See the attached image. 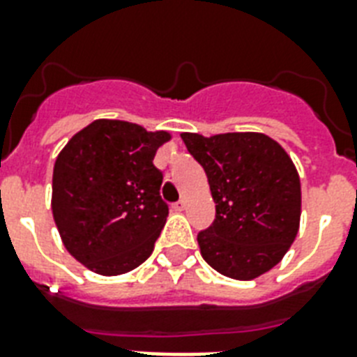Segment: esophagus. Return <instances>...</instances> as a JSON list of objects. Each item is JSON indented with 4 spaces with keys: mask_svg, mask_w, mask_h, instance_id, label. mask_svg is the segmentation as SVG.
Here are the masks:
<instances>
[{
    "mask_svg": "<svg viewBox=\"0 0 357 357\" xmlns=\"http://www.w3.org/2000/svg\"><path fill=\"white\" fill-rule=\"evenodd\" d=\"M185 207H187V200H185V198H181L178 204H174V211H183Z\"/></svg>",
    "mask_w": 357,
    "mask_h": 357,
    "instance_id": "esophagus-1",
    "label": "esophagus"
}]
</instances>
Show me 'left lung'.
Listing matches in <instances>:
<instances>
[{
	"label": "left lung",
	"mask_w": 357,
	"mask_h": 357,
	"mask_svg": "<svg viewBox=\"0 0 357 357\" xmlns=\"http://www.w3.org/2000/svg\"><path fill=\"white\" fill-rule=\"evenodd\" d=\"M206 170L217 217L198 234L207 265L234 280L276 266L294 243L302 213L300 178L287 151L263 133H181Z\"/></svg>",
	"instance_id": "obj_1"
}]
</instances>
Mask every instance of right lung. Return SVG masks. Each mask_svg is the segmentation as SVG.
Listing matches in <instances>:
<instances>
[{"mask_svg":"<svg viewBox=\"0 0 357 357\" xmlns=\"http://www.w3.org/2000/svg\"><path fill=\"white\" fill-rule=\"evenodd\" d=\"M170 139L168 131L100 119L57 155L53 220L64 248L89 271L119 276L151 255L168 217L153 157Z\"/></svg>","mask_w":357,"mask_h":357,"instance_id":"right-lung-1","label":"right lung"}]
</instances>
